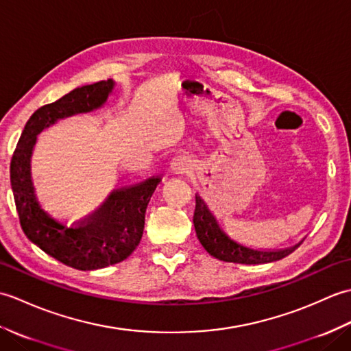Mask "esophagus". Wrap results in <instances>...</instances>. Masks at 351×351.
Masks as SVG:
<instances>
[{
  "label": "esophagus",
  "mask_w": 351,
  "mask_h": 351,
  "mask_svg": "<svg viewBox=\"0 0 351 351\" xmlns=\"http://www.w3.org/2000/svg\"><path fill=\"white\" fill-rule=\"evenodd\" d=\"M170 167L173 169L176 173H187V171L191 169V161L185 155H178L171 158Z\"/></svg>",
  "instance_id": "34e87169"
}]
</instances>
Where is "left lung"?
Listing matches in <instances>:
<instances>
[{
  "instance_id": "1",
  "label": "left lung",
  "mask_w": 351,
  "mask_h": 351,
  "mask_svg": "<svg viewBox=\"0 0 351 351\" xmlns=\"http://www.w3.org/2000/svg\"><path fill=\"white\" fill-rule=\"evenodd\" d=\"M193 223H195L196 235L200 244L204 245L205 250L226 263L237 264H267L274 263L282 258L288 256L293 253L300 244L293 245V247L271 250V249H256L250 247L247 244H243L235 238L230 237L225 229L221 228L219 220L210 211V208L205 204V200L196 195V210L193 215Z\"/></svg>"
}]
</instances>
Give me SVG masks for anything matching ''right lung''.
Instances as JSON below:
<instances>
[{
  "mask_svg": "<svg viewBox=\"0 0 351 351\" xmlns=\"http://www.w3.org/2000/svg\"><path fill=\"white\" fill-rule=\"evenodd\" d=\"M111 88V80L98 81L36 110L21 134L10 161V182L22 230L45 253L84 271L122 263L136 250L143 235L147 204L161 176L114 190L98 211L66 225L51 217L37 204L29 180V156L36 136L43 128L57 119L101 107Z\"/></svg>",
  "mask_w": 351,
  "mask_h": 351,
  "instance_id": "obj_1",
  "label": "right lung"
}]
</instances>
